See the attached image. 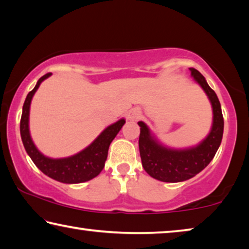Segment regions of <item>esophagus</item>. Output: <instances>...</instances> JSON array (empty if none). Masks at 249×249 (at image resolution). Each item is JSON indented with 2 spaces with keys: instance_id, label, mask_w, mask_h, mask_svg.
Listing matches in <instances>:
<instances>
[{
  "instance_id": "1",
  "label": "esophagus",
  "mask_w": 249,
  "mask_h": 249,
  "mask_svg": "<svg viewBox=\"0 0 249 249\" xmlns=\"http://www.w3.org/2000/svg\"><path fill=\"white\" fill-rule=\"evenodd\" d=\"M141 115H142V112H141L140 108H136V107L132 108V109H129L128 113H127V120L137 121L141 117Z\"/></svg>"
}]
</instances>
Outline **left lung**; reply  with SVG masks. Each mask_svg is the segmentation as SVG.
Wrapping results in <instances>:
<instances>
[{
    "instance_id": "8db88e82",
    "label": "left lung",
    "mask_w": 249,
    "mask_h": 249,
    "mask_svg": "<svg viewBox=\"0 0 249 249\" xmlns=\"http://www.w3.org/2000/svg\"><path fill=\"white\" fill-rule=\"evenodd\" d=\"M189 71L212 104L213 124L208 135L192 147L172 148L161 144L144 122L137 123L141 127L139 146L142 165L149 176L166 183L187 180L202 172L214 159L223 139L224 118L218 97L198 71Z\"/></svg>"
}]
</instances>
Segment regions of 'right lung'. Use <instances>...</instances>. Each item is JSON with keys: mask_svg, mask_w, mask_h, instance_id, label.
I'll use <instances>...</instances> for the list:
<instances>
[{"mask_svg": "<svg viewBox=\"0 0 249 249\" xmlns=\"http://www.w3.org/2000/svg\"><path fill=\"white\" fill-rule=\"evenodd\" d=\"M52 73H47L37 81L35 88L27 94L24 105H23L19 132L21 139L24 145L26 153L31 160L36 165L39 171L46 176L64 184H80L93 179L96 177L102 169L104 168L105 160L107 159L108 147L112 141L121 131L125 124L124 118L118 120L116 123L106 127L88 147L83 151L74 154L72 156L63 157V159H52L45 156L38 151L30 134V107L31 102L35 92L41 85V83L50 77Z\"/></svg>", "mask_w": 249, "mask_h": 249, "instance_id": "right-lung-1", "label": "right lung"}]
</instances>
